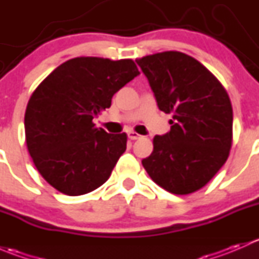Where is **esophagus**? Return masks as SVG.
I'll return each instance as SVG.
<instances>
[{
  "instance_id": "obj_1",
  "label": "esophagus",
  "mask_w": 259,
  "mask_h": 259,
  "mask_svg": "<svg viewBox=\"0 0 259 259\" xmlns=\"http://www.w3.org/2000/svg\"><path fill=\"white\" fill-rule=\"evenodd\" d=\"M127 137H129V139H132V140H137V139H140V138H142V135H139L138 133H135V132H129L127 133Z\"/></svg>"
}]
</instances>
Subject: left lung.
Masks as SVG:
<instances>
[{"mask_svg":"<svg viewBox=\"0 0 259 259\" xmlns=\"http://www.w3.org/2000/svg\"><path fill=\"white\" fill-rule=\"evenodd\" d=\"M158 108L173 115L170 132L154 137L142 163L158 185L184 195L204 187L228 159L233 109L218 79L194 57L165 51L137 60Z\"/></svg>","mask_w":259,"mask_h":259,"instance_id":"8db88e82","label":"left lung"}]
</instances>
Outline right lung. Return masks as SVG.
<instances>
[{
  "label": "right lung",
  "instance_id": "1",
  "mask_svg": "<svg viewBox=\"0 0 259 259\" xmlns=\"http://www.w3.org/2000/svg\"><path fill=\"white\" fill-rule=\"evenodd\" d=\"M139 74L130 59L75 57L36 88L25 113L26 144L38 173L55 189L82 195L109 179L127 137L98 129L93 119Z\"/></svg>",
  "mask_w": 259,
  "mask_h": 259
}]
</instances>
